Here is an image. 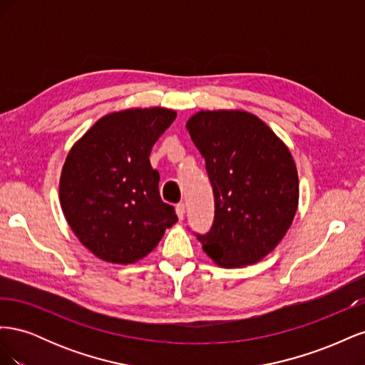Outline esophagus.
I'll return each instance as SVG.
<instances>
[{
  "instance_id": "esophagus-1",
  "label": "esophagus",
  "mask_w": 365,
  "mask_h": 365,
  "mask_svg": "<svg viewBox=\"0 0 365 365\" xmlns=\"http://www.w3.org/2000/svg\"><path fill=\"white\" fill-rule=\"evenodd\" d=\"M176 215H178V217L181 220L184 219V215H185V205H184V202L176 204Z\"/></svg>"
}]
</instances>
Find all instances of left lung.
<instances>
[{
	"instance_id": "left-lung-1",
	"label": "left lung",
	"mask_w": 365,
	"mask_h": 365,
	"mask_svg": "<svg viewBox=\"0 0 365 365\" xmlns=\"http://www.w3.org/2000/svg\"><path fill=\"white\" fill-rule=\"evenodd\" d=\"M187 129L205 160L215 219L196 235L219 267L262 260L291 227L298 205V175L283 141L245 111H201Z\"/></svg>"
}]
</instances>
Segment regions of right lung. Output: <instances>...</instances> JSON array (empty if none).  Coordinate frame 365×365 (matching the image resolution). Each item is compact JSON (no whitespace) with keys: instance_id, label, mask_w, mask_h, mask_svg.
<instances>
[{"instance_id":"1","label":"right lung","mask_w":365,"mask_h":365,"mask_svg":"<svg viewBox=\"0 0 365 365\" xmlns=\"http://www.w3.org/2000/svg\"><path fill=\"white\" fill-rule=\"evenodd\" d=\"M176 113L125 109L96 121L65 160L59 196L73 233L98 259L134 263L155 248L178 216L160 196L152 146Z\"/></svg>"}]
</instances>
